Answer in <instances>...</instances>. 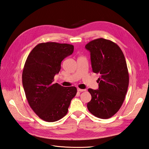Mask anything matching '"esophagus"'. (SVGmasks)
<instances>
[{"mask_svg": "<svg viewBox=\"0 0 149 149\" xmlns=\"http://www.w3.org/2000/svg\"><path fill=\"white\" fill-rule=\"evenodd\" d=\"M78 91L79 92H83V91H86V89H80V88H78L77 89Z\"/></svg>", "mask_w": 149, "mask_h": 149, "instance_id": "34e87169", "label": "esophagus"}]
</instances>
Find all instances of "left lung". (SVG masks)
Here are the masks:
<instances>
[{
	"label": "left lung",
	"mask_w": 149,
	"mask_h": 149,
	"mask_svg": "<svg viewBox=\"0 0 149 149\" xmlns=\"http://www.w3.org/2000/svg\"><path fill=\"white\" fill-rule=\"evenodd\" d=\"M85 48L90 52L93 71L100 74L98 89H88L91 100L88 109L98 118H110L119 110L127 91L129 78L124 55L116 43L102 38L92 40Z\"/></svg>",
	"instance_id": "1"
}]
</instances>
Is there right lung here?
Here are the masks:
<instances>
[{
    "mask_svg": "<svg viewBox=\"0 0 149 149\" xmlns=\"http://www.w3.org/2000/svg\"><path fill=\"white\" fill-rule=\"evenodd\" d=\"M74 46L47 42L38 44L30 53L22 72V84L30 106L40 119L55 122L67 114L77 93L74 86L53 84L61 63L71 55Z\"/></svg>",
    "mask_w": 149,
    "mask_h": 149,
    "instance_id": "obj_1",
    "label": "right lung"
}]
</instances>
